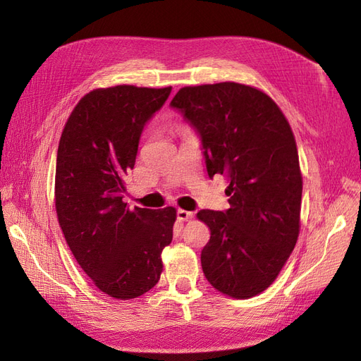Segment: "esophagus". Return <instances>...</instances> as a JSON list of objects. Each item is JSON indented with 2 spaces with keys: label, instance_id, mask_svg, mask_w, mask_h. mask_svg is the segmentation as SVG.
Returning <instances> with one entry per match:
<instances>
[{
  "label": "esophagus",
  "instance_id": "1",
  "mask_svg": "<svg viewBox=\"0 0 361 361\" xmlns=\"http://www.w3.org/2000/svg\"><path fill=\"white\" fill-rule=\"evenodd\" d=\"M192 218V212L185 211V209H178V220L179 221H190Z\"/></svg>",
  "mask_w": 361,
  "mask_h": 361
}]
</instances>
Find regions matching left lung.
I'll use <instances>...</instances> for the list:
<instances>
[{"mask_svg": "<svg viewBox=\"0 0 361 361\" xmlns=\"http://www.w3.org/2000/svg\"><path fill=\"white\" fill-rule=\"evenodd\" d=\"M171 106L199 130L209 178L223 174L228 183L226 212L197 214L211 231L203 274L227 297H256L300 235L302 174L292 128L265 92L232 81L182 87Z\"/></svg>", "mask_w": 361, "mask_h": 361, "instance_id": "obj_1", "label": "left lung"}]
</instances>
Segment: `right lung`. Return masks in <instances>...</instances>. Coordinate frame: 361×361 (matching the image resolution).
<instances>
[{"label":"right lung","instance_id":"add662e5","mask_svg":"<svg viewBox=\"0 0 361 361\" xmlns=\"http://www.w3.org/2000/svg\"><path fill=\"white\" fill-rule=\"evenodd\" d=\"M171 87L120 84L94 89L75 105L59 143L54 200L73 257L93 285L116 300L154 288L176 209H130L122 199L145 123Z\"/></svg>","mask_w":361,"mask_h":361}]
</instances>
